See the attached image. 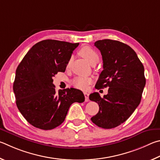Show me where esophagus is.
<instances>
[{
    "label": "esophagus",
    "mask_w": 160,
    "mask_h": 160,
    "mask_svg": "<svg viewBox=\"0 0 160 160\" xmlns=\"http://www.w3.org/2000/svg\"><path fill=\"white\" fill-rule=\"evenodd\" d=\"M83 94H84V96H85V101L86 102H88V100H89V98H88L89 94L87 93V92H84V93H83Z\"/></svg>",
    "instance_id": "34e87169"
}]
</instances>
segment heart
Instances as JSON below:
<instances>
[{
    "label": "heart",
    "mask_w": 160,
    "mask_h": 160,
    "mask_svg": "<svg viewBox=\"0 0 160 160\" xmlns=\"http://www.w3.org/2000/svg\"><path fill=\"white\" fill-rule=\"evenodd\" d=\"M79 55L83 57L91 65L95 62H98L99 60L98 53L96 50L89 46H83L79 50ZM71 64V60H69L67 64V67H69ZM91 83V79L89 78L77 77L72 82V85L76 88L79 89H86L89 83Z\"/></svg>",
    "instance_id": "heart-1"
}]
</instances>
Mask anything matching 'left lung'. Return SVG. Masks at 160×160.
<instances>
[{"instance_id": "8db88e82", "label": "left lung", "mask_w": 160, "mask_h": 160, "mask_svg": "<svg viewBox=\"0 0 160 160\" xmlns=\"http://www.w3.org/2000/svg\"><path fill=\"white\" fill-rule=\"evenodd\" d=\"M94 45L103 61L96 88L109 89L103 98L97 92L89 96L99 105L98 112L91 121L103 128H115L127 121L141 102L146 82L144 67L136 52L124 43L104 39Z\"/></svg>"}]
</instances>
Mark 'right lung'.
Listing matches in <instances>:
<instances>
[{"label": "right lung", "mask_w": 160, "mask_h": 160, "mask_svg": "<svg viewBox=\"0 0 160 160\" xmlns=\"http://www.w3.org/2000/svg\"><path fill=\"white\" fill-rule=\"evenodd\" d=\"M78 43L41 41L33 46L16 69L13 91L16 105L34 127L50 130L60 126L72 103L83 102L82 91L70 88L55 91L52 77L64 72Z\"/></svg>", "instance_id": "add662e5"}]
</instances>
